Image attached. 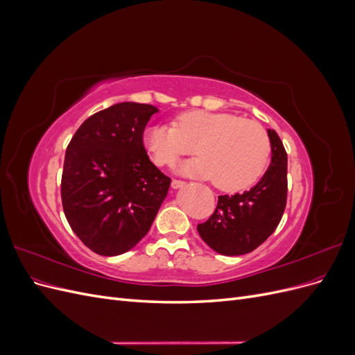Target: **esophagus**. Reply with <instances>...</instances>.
<instances>
[{
  "instance_id": "esophagus-1",
  "label": "esophagus",
  "mask_w": 355,
  "mask_h": 355,
  "mask_svg": "<svg viewBox=\"0 0 355 355\" xmlns=\"http://www.w3.org/2000/svg\"><path fill=\"white\" fill-rule=\"evenodd\" d=\"M184 185H185L184 180H179V179H173V180H171V188H173V189L182 188Z\"/></svg>"
}]
</instances>
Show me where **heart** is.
<instances>
[{
  "label": "heart",
  "instance_id": "obj_1",
  "mask_svg": "<svg viewBox=\"0 0 355 355\" xmlns=\"http://www.w3.org/2000/svg\"><path fill=\"white\" fill-rule=\"evenodd\" d=\"M145 146L158 166H173L197 149L201 157L182 166V171L213 179L214 187L227 192L254 185L271 155L270 137L259 123L204 110L179 114L173 125L148 127Z\"/></svg>",
  "mask_w": 355,
  "mask_h": 355
}]
</instances>
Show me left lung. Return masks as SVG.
Wrapping results in <instances>:
<instances>
[{"instance_id": "8db88e82", "label": "left lung", "mask_w": 355, "mask_h": 355, "mask_svg": "<svg viewBox=\"0 0 355 355\" xmlns=\"http://www.w3.org/2000/svg\"><path fill=\"white\" fill-rule=\"evenodd\" d=\"M271 164L262 179L241 194L219 196L211 216L197 231L214 252L239 256L257 249L280 223L287 201V153L280 136L268 128Z\"/></svg>"}]
</instances>
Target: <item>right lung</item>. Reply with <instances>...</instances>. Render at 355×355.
I'll list each match as a JSON object with an SVG mask.
<instances>
[{
  "label": "right lung",
  "instance_id": "obj_1",
  "mask_svg": "<svg viewBox=\"0 0 355 355\" xmlns=\"http://www.w3.org/2000/svg\"><path fill=\"white\" fill-rule=\"evenodd\" d=\"M158 110L123 102L93 114L67 148L62 206L77 237L94 253L116 256L141 241L171 179L149 159L145 127Z\"/></svg>",
  "mask_w": 355,
  "mask_h": 355
}]
</instances>
